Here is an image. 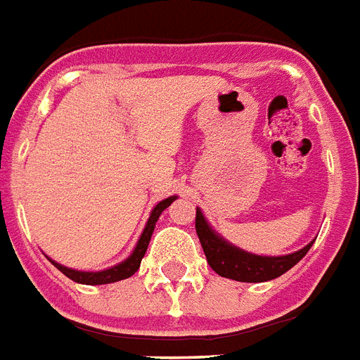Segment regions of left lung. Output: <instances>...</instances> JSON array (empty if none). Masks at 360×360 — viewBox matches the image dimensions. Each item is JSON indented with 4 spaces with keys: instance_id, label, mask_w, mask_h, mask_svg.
<instances>
[{
    "instance_id": "8db88e82",
    "label": "left lung",
    "mask_w": 360,
    "mask_h": 360,
    "mask_svg": "<svg viewBox=\"0 0 360 360\" xmlns=\"http://www.w3.org/2000/svg\"><path fill=\"white\" fill-rule=\"evenodd\" d=\"M195 229H197V236L210 267L221 277L240 281V283H266V281L281 277L283 273L292 269L312 247V243H309L301 251L286 255V257L249 255L232 247L225 240H221L204 221L200 210H197V215H195Z\"/></svg>"
}]
</instances>
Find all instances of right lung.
I'll use <instances>...</instances> for the list:
<instances>
[{"label": "right lung", "instance_id": "obj_1", "mask_svg": "<svg viewBox=\"0 0 360 360\" xmlns=\"http://www.w3.org/2000/svg\"><path fill=\"white\" fill-rule=\"evenodd\" d=\"M176 197H169L162 202L156 204V208L152 210L150 217H148V223H146L145 230H143V234H141L139 241H137V247H135V251L131 252V257L128 260H124L122 264L115 267H109L105 271H96V273H87V271H76V269H70V267H65L61 264H56V262H51L53 266L59 269L61 273H65L66 277L72 278L74 283L79 284H109V283H117V281H122V278L131 277L141 266V260L145 257L146 247H148V241L152 238V232H154V226H156L158 217L162 215L163 210L169 206Z\"/></svg>", "mask_w": 360, "mask_h": 360}]
</instances>
